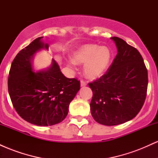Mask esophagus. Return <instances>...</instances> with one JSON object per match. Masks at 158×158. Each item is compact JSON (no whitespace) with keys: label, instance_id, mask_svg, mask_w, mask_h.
Here are the masks:
<instances>
[{"label":"esophagus","instance_id":"1","mask_svg":"<svg viewBox=\"0 0 158 158\" xmlns=\"http://www.w3.org/2000/svg\"><path fill=\"white\" fill-rule=\"evenodd\" d=\"M80 85H81V87H85V86H86V85H87V83L83 80H81V82H80Z\"/></svg>","mask_w":158,"mask_h":158}]
</instances>
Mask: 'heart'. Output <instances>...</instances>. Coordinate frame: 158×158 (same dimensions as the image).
<instances>
[{
  "label": "heart",
  "instance_id": "1",
  "mask_svg": "<svg viewBox=\"0 0 158 158\" xmlns=\"http://www.w3.org/2000/svg\"><path fill=\"white\" fill-rule=\"evenodd\" d=\"M112 59L113 54L109 48L97 44L83 45L72 55L73 63L85 64L84 74L90 79H97L104 75L109 68Z\"/></svg>",
  "mask_w": 158,
  "mask_h": 158
}]
</instances>
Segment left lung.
I'll use <instances>...</instances> for the list:
<instances>
[{"label":"left lung","mask_w":158,"mask_h":158,"mask_svg":"<svg viewBox=\"0 0 158 158\" xmlns=\"http://www.w3.org/2000/svg\"><path fill=\"white\" fill-rule=\"evenodd\" d=\"M117 54L107 72L89 83L93 91L90 112L97 123L117 126L131 120L144 104L148 72L137 49L118 37H112Z\"/></svg>","instance_id":"8db88e82"}]
</instances>
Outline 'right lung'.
I'll use <instances>...</instances> for the list:
<instances>
[{"label": "right lung", "mask_w": 158, "mask_h": 158, "mask_svg": "<svg viewBox=\"0 0 158 158\" xmlns=\"http://www.w3.org/2000/svg\"><path fill=\"white\" fill-rule=\"evenodd\" d=\"M42 38H37L15 56L9 73L8 90L21 118L35 126H48L67 117L69 105L80 89V81L65 77L53 59L48 68L34 71L36 52L49 50Z\"/></svg>", "instance_id": "1"}]
</instances>
